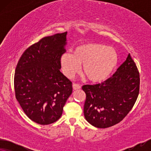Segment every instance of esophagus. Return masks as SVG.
<instances>
[{
    "label": "esophagus",
    "instance_id": "obj_1",
    "mask_svg": "<svg viewBox=\"0 0 151 151\" xmlns=\"http://www.w3.org/2000/svg\"><path fill=\"white\" fill-rule=\"evenodd\" d=\"M80 88H81V86H80L79 84H76V83L73 84V88L74 90L80 89Z\"/></svg>",
    "mask_w": 151,
    "mask_h": 151
}]
</instances>
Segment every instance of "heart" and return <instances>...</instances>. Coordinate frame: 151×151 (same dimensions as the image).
Masks as SVG:
<instances>
[{"label":"heart","instance_id":"1","mask_svg":"<svg viewBox=\"0 0 151 151\" xmlns=\"http://www.w3.org/2000/svg\"><path fill=\"white\" fill-rule=\"evenodd\" d=\"M65 75L73 77L80 71L81 65L86 78L92 82L106 80L118 63V55L114 48L100 43H86L74 49L73 53L66 52L60 58Z\"/></svg>","mask_w":151,"mask_h":151}]
</instances>
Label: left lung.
<instances>
[{"label": "left lung", "instance_id": "obj_1", "mask_svg": "<svg viewBox=\"0 0 151 151\" xmlns=\"http://www.w3.org/2000/svg\"><path fill=\"white\" fill-rule=\"evenodd\" d=\"M139 73L130 53L112 77L102 83L82 86L86 93L84 115L95 127L119 123L131 110L139 91Z\"/></svg>", "mask_w": 151, "mask_h": 151}]
</instances>
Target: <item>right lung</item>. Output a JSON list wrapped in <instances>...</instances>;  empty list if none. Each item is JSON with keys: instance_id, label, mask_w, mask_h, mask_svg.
I'll use <instances>...</instances> for the list:
<instances>
[{"instance_id": "add662e5", "label": "right lung", "mask_w": 151, "mask_h": 151, "mask_svg": "<svg viewBox=\"0 0 151 151\" xmlns=\"http://www.w3.org/2000/svg\"><path fill=\"white\" fill-rule=\"evenodd\" d=\"M67 32L47 36L22 53L14 75L16 98L33 122H56L72 93V82L60 72Z\"/></svg>"}]
</instances>
